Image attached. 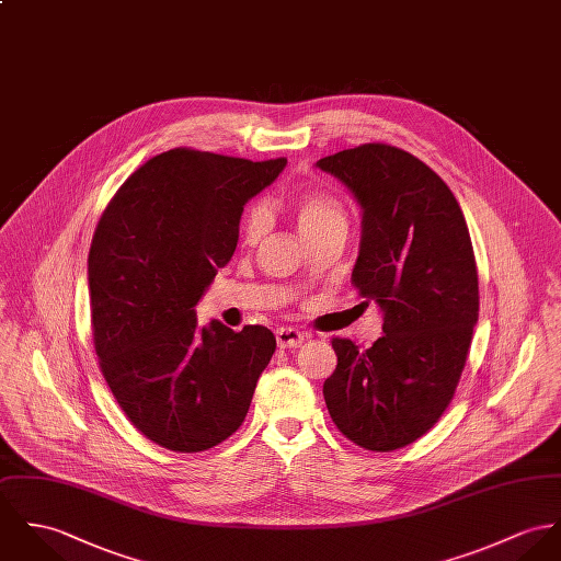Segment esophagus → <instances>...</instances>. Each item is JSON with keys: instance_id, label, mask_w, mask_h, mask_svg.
Here are the masks:
<instances>
[{"instance_id": "esophagus-1", "label": "esophagus", "mask_w": 561, "mask_h": 561, "mask_svg": "<svg viewBox=\"0 0 561 561\" xmlns=\"http://www.w3.org/2000/svg\"><path fill=\"white\" fill-rule=\"evenodd\" d=\"M306 336L296 328H278L276 330V343L280 350H294L305 343Z\"/></svg>"}]
</instances>
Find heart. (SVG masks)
I'll list each match as a JSON object with an SVG mask.
<instances>
[{"instance_id":"b5f03b06","label":"heart","mask_w":561,"mask_h":561,"mask_svg":"<svg viewBox=\"0 0 561 561\" xmlns=\"http://www.w3.org/2000/svg\"><path fill=\"white\" fill-rule=\"evenodd\" d=\"M291 209H294L296 225L302 240L336 227L347 229L345 207L336 197L328 193H319V191L300 193L294 197ZM265 229H267V209L263 205H253L242 220V240L247 244H256L263 238Z\"/></svg>"}]
</instances>
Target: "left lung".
<instances>
[{
    "instance_id": "obj_1",
    "label": "left lung",
    "mask_w": 561,
    "mask_h": 561,
    "mask_svg": "<svg viewBox=\"0 0 561 561\" xmlns=\"http://www.w3.org/2000/svg\"><path fill=\"white\" fill-rule=\"evenodd\" d=\"M317 167L359 207L352 285L383 314L370 350L332 341L339 364L323 399L343 435L390 453L422 437L455 397L480 305L467 222L446 182L405 150L364 144Z\"/></svg>"
}]
</instances>
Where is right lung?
Returning a JSON list of instances; mask_svg holds the SVG:
<instances>
[{
    "label": "right lung",
    "mask_w": 561,
    "mask_h": 561,
    "mask_svg": "<svg viewBox=\"0 0 561 561\" xmlns=\"http://www.w3.org/2000/svg\"><path fill=\"white\" fill-rule=\"evenodd\" d=\"M285 164L169 150L135 171L101 216L88 285L102 375L162 448L204 453L249 413L276 339L263 325L199 328L195 306L233 256L244 205Z\"/></svg>",
    "instance_id": "obj_1"
}]
</instances>
